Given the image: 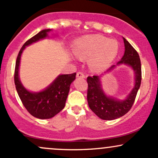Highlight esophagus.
Listing matches in <instances>:
<instances>
[{"label": "esophagus", "instance_id": "34e87169", "mask_svg": "<svg viewBox=\"0 0 158 158\" xmlns=\"http://www.w3.org/2000/svg\"><path fill=\"white\" fill-rule=\"evenodd\" d=\"M77 77L78 78H81V79H82V78H85V75H84V73H82V72L79 71V72H78V73H77Z\"/></svg>", "mask_w": 158, "mask_h": 158}]
</instances>
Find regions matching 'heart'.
<instances>
[{
  "instance_id": "heart-1",
  "label": "heart",
  "mask_w": 158,
  "mask_h": 158,
  "mask_svg": "<svg viewBox=\"0 0 158 158\" xmlns=\"http://www.w3.org/2000/svg\"><path fill=\"white\" fill-rule=\"evenodd\" d=\"M73 51L78 58L89 59L91 69L101 71L114 60L119 52L117 41L100 35L85 36L76 41Z\"/></svg>"
}]
</instances>
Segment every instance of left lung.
<instances>
[{
	"instance_id": "1",
	"label": "left lung",
	"mask_w": 158,
	"mask_h": 158,
	"mask_svg": "<svg viewBox=\"0 0 158 158\" xmlns=\"http://www.w3.org/2000/svg\"><path fill=\"white\" fill-rule=\"evenodd\" d=\"M125 52L117 65L126 64L133 69L135 73V83L133 89L126 99H118L107 96L103 91L101 85L100 76H93L87 78L88 84V106L96 115L105 120H112L123 117L129 111L135 100L136 96L141 84V63L139 56L135 48L127 40L123 38ZM113 65L107 70L111 71L115 68Z\"/></svg>"
}]
</instances>
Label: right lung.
<instances>
[{"label":"right lung","instance_id":"1","mask_svg":"<svg viewBox=\"0 0 158 158\" xmlns=\"http://www.w3.org/2000/svg\"><path fill=\"white\" fill-rule=\"evenodd\" d=\"M50 31V29L41 30L24 43L18 55L14 76L16 90L23 106L33 117L42 119L52 118L64 108L70 86L77 75L73 73L58 76L48 88L40 92L29 91L23 86L19 75L21 54L27 46L47 38Z\"/></svg>","mask_w":158,"mask_h":158}]
</instances>
